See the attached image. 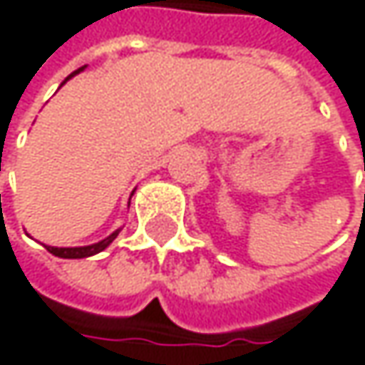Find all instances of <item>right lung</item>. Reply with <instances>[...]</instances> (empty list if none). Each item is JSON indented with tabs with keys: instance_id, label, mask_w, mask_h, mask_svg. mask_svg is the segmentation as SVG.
I'll return each instance as SVG.
<instances>
[{
	"instance_id": "obj_1",
	"label": "right lung",
	"mask_w": 365,
	"mask_h": 365,
	"mask_svg": "<svg viewBox=\"0 0 365 365\" xmlns=\"http://www.w3.org/2000/svg\"><path fill=\"white\" fill-rule=\"evenodd\" d=\"M84 67H80V69H76L71 76H67V80L69 78H73L76 73H80ZM65 80V82H67ZM63 82V84H65ZM118 232L120 230H115V232H111L108 239H103V241H99V243H95V245H86V247H50V245H46V250L50 252L52 255H56V257H69V259H76V257H88V255H95L99 254V252H103L106 247H110V243L118 237Z\"/></svg>"
}]
</instances>
